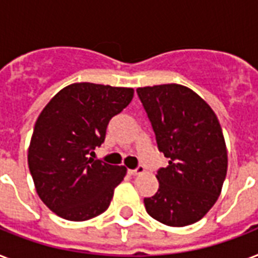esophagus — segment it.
I'll return each instance as SVG.
<instances>
[{"label": "esophagus", "mask_w": 258, "mask_h": 258, "mask_svg": "<svg viewBox=\"0 0 258 258\" xmlns=\"http://www.w3.org/2000/svg\"><path fill=\"white\" fill-rule=\"evenodd\" d=\"M142 172H145V167L142 165H139L137 169L134 170H128V174L130 175H138V174H142Z\"/></svg>", "instance_id": "34e87169"}]
</instances>
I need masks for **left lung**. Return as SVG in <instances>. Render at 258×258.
Instances as JSON below:
<instances>
[{"instance_id":"left-lung-1","label":"left lung","mask_w":258,"mask_h":258,"mask_svg":"<svg viewBox=\"0 0 258 258\" xmlns=\"http://www.w3.org/2000/svg\"><path fill=\"white\" fill-rule=\"evenodd\" d=\"M138 97L169 166L157 172L159 188L146 212L169 226L200 221L218 200L228 170L220 121L196 92L179 84L143 87Z\"/></svg>"}]
</instances>
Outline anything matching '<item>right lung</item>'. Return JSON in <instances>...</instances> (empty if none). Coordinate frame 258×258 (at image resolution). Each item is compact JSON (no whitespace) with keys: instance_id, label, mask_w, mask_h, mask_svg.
I'll list each match as a JSON object with an SVG mask.
<instances>
[{"instance_id":"obj_1","label":"right lung","mask_w":258,"mask_h":258,"mask_svg":"<svg viewBox=\"0 0 258 258\" xmlns=\"http://www.w3.org/2000/svg\"><path fill=\"white\" fill-rule=\"evenodd\" d=\"M133 88L76 83L62 88L40 113L28 165L41 201L57 216L86 221L108 209L125 167L93 161L107 125L133 100Z\"/></svg>"}]
</instances>
